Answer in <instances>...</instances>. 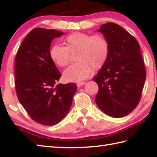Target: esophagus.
Returning a JSON list of instances; mask_svg holds the SVG:
<instances>
[{"label":"esophagus","mask_w":157,"mask_h":157,"mask_svg":"<svg viewBox=\"0 0 157 157\" xmlns=\"http://www.w3.org/2000/svg\"><path fill=\"white\" fill-rule=\"evenodd\" d=\"M84 84H85L84 82H79L78 83H77V86H78V87H81L82 86H83Z\"/></svg>","instance_id":"1"}]
</instances>
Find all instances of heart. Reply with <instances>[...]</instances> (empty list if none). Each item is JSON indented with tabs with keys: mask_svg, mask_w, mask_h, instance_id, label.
Segmentation results:
<instances>
[{
	"mask_svg": "<svg viewBox=\"0 0 157 157\" xmlns=\"http://www.w3.org/2000/svg\"><path fill=\"white\" fill-rule=\"evenodd\" d=\"M65 46L55 44L50 49V57L59 66L68 65L71 55H75L77 62L71 65L63 72V78L69 82H79L88 77L93 68L102 67L109 53V44L102 34L91 35L84 33H74L63 40Z\"/></svg>",
	"mask_w": 157,
	"mask_h": 157,
	"instance_id": "1",
	"label": "heart"
}]
</instances>
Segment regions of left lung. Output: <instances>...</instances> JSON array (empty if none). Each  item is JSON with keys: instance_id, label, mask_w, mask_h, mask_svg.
Listing matches in <instances>:
<instances>
[{"instance_id": "left-lung-1", "label": "left lung", "mask_w": 157, "mask_h": 157, "mask_svg": "<svg viewBox=\"0 0 157 157\" xmlns=\"http://www.w3.org/2000/svg\"><path fill=\"white\" fill-rule=\"evenodd\" d=\"M109 44V53L94 80L98 85L95 101L100 109L113 118H121L136 107L141 97L146 73L136 39L118 24L100 26Z\"/></svg>"}]
</instances>
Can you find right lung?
<instances>
[{
	"mask_svg": "<svg viewBox=\"0 0 157 157\" xmlns=\"http://www.w3.org/2000/svg\"><path fill=\"white\" fill-rule=\"evenodd\" d=\"M63 34L53 29H33L15 59L18 99L29 116L44 125L56 124L67 115L77 91L75 83L56 84L61 73L50 57L52 39Z\"/></svg>",
	"mask_w": 157,
	"mask_h": 157,
	"instance_id": "obj_1",
	"label": "right lung"
}]
</instances>
